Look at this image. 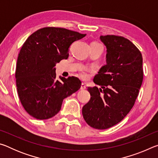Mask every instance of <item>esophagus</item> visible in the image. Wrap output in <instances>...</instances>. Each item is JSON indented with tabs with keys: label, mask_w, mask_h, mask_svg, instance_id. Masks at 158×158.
Returning a JSON list of instances; mask_svg holds the SVG:
<instances>
[{
	"label": "esophagus",
	"mask_w": 158,
	"mask_h": 158,
	"mask_svg": "<svg viewBox=\"0 0 158 158\" xmlns=\"http://www.w3.org/2000/svg\"><path fill=\"white\" fill-rule=\"evenodd\" d=\"M86 89V85L84 84V83H82L81 85V90H85Z\"/></svg>",
	"instance_id": "1"
}]
</instances>
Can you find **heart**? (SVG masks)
<instances>
[{"label": "heart", "instance_id": "b5f03b06", "mask_svg": "<svg viewBox=\"0 0 158 158\" xmlns=\"http://www.w3.org/2000/svg\"><path fill=\"white\" fill-rule=\"evenodd\" d=\"M80 75H81V78H83L84 79H87L88 77H89V74L87 73V71L85 69H82L81 70V74H80Z\"/></svg>", "mask_w": 158, "mask_h": 158}]
</instances>
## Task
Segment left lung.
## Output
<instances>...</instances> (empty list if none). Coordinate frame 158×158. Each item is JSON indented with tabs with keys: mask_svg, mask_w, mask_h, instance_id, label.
I'll return each mask as SVG.
<instances>
[{
	"mask_svg": "<svg viewBox=\"0 0 158 158\" xmlns=\"http://www.w3.org/2000/svg\"><path fill=\"white\" fill-rule=\"evenodd\" d=\"M106 49V65L93 79L101 88L89 87L90 100L82 108L90 127L105 130L121 122L129 113L143 81V58L140 51L121 36L100 35Z\"/></svg>",
	"mask_w": 158,
	"mask_h": 158,
	"instance_id": "1",
	"label": "left lung"
}]
</instances>
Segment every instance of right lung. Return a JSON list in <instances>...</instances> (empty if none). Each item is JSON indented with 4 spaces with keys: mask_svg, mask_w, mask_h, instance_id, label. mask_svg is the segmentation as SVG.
I'll use <instances>...</instances> for the list:
<instances>
[{
    "mask_svg": "<svg viewBox=\"0 0 158 158\" xmlns=\"http://www.w3.org/2000/svg\"><path fill=\"white\" fill-rule=\"evenodd\" d=\"M86 34L62 28L39 29L28 37L19 53L15 77L21 105L31 116L49 119L57 114L63 101L77 91V77L56 79L55 66L69 56V48Z\"/></svg>",
    "mask_w": 158,
    "mask_h": 158,
    "instance_id": "obj_1",
    "label": "right lung"
}]
</instances>
